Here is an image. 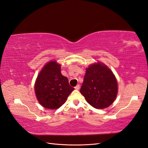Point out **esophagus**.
I'll use <instances>...</instances> for the list:
<instances>
[{
    "label": "esophagus",
    "instance_id": "esophagus-1",
    "mask_svg": "<svg viewBox=\"0 0 148 148\" xmlns=\"http://www.w3.org/2000/svg\"><path fill=\"white\" fill-rule=\"evenodd\" d=\"M79 88H80V85H79V84H77L76 86L75 87V89H76V90H78V89H79Z\"/></svg>",
    "mask_w": 148,
    "mask_h": 148
}]
</instances>
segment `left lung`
Returning a JSON list of instances; mask_svg holds the SVG:
<instances>
[{
  "instance_id": "obj_1",
  "label": "left lung",
  "mask_w": 148,
  "mask_h": 148,
  "mask_svg": "<svg viewBox=\"0 0 148 148\" xmlns=\"http://www.w3.org/2000/svg\"><path fill=\"white\" fill-rule=\"evenodd\" d=\"M80 92L92 107L104 109L116 99L117 81L112 72L106 66L98 62L86 69Z\"/></svg>"
}]
</instances>
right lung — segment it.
<instances>
[{
	"label": "right lung",
	"mask_w": 148,
	"mask_h": 148,
	"mask_svg": "<svg viewBox=\"0 0 148 148\" xmlns=\"http://www.w3.org/2000/svg\"><path fill=\"white\" fill-rule=\"evenodd\" d=\"M74 89L68 79L60 73V65L56 61L48 62L37 76L35 92L39 103L47 109H58L65 103Z\"/></svg>",
	"instance_id": "1"
}]
</instances>
